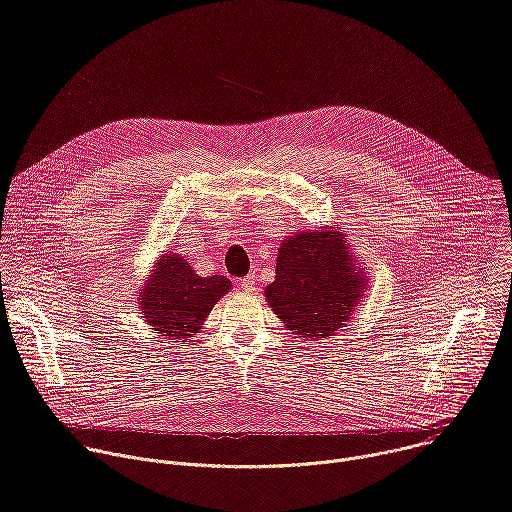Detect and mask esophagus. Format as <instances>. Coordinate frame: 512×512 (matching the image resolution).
<instances>
[{
    "instance_id": "esophagus-1",
    "label": "esophagus",
    "mask_w": 512,
    "mask_h": 512,
    "mask_svg": "<svg viewBox=\"0 0 512 512\" xmlns=\"http://www.w3.org/2000/svg\"><path fill=\"white\" fill-rule=\"evenodd\" d=\"M241 287H243L245 291H251V289H255V275L251 273V275H247L245 279H241Z\"/></svg>"
}]
</instances>
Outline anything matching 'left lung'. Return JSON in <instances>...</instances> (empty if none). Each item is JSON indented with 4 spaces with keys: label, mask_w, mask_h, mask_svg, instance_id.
<instances>
[{
    "label": "left lung",
    "mask_w": 512,
    "mask_h": 512,
    "mask_svg": "<svg viewBox=\"0 0 512 512\" xmlns=\"http://www.w3.org/2000/svg\"><path fill=\"white\" fill-rule=\"evenodd\" d=\"M338 225L281 241L275 281L265 287L273 314L298 338L324 340L350 322L371 279Z\"/></svg>",
    "instance_id": "left-lung-1"
}]
</instances>
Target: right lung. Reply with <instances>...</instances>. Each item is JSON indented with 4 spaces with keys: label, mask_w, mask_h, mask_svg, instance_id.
<instances>
[{
    "label": "right lung",
    "mask_w": 512,
    "mask_h": 512,
    "mask_svg": "<svg viewBox=\"0 0 512 512\" xmlns=\"http://www.w3.org/2000/svg\"><path fill=\"white\" fill-rule=\"evenodd\" d=\"M231 287L229 277H200L182 255L164 251L139 287L137 304L152 330L168 340L186 342L198 334L216 302Z\"/></svg>",
    "instance_id": "add662e5"
}]
</instances>
